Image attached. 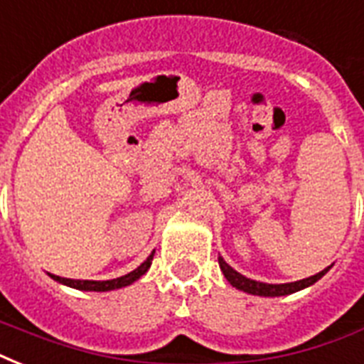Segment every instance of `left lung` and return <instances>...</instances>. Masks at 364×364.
I'll return each instance as SVG.
<instances>
[{
	"label": "left lung",
	"mask_w": 364,
	"mask_h": 364,
	"mask_svg": "<svg viewBox=\"0 0 364 364\" xmlns=\"http://www.w3.org/2000/svg\"><path fill=\"white\" fill-rule=\"evenodd\" d=\"M219 266H221L223 274L228 279V283L232 285V287L240 289L243 293L249 294H257V296H285V294H293L300 289H306L314 285L317 279H321L328 270H331V266H327L325 270H321L316 276L306 277V279H300V282H293V283H262V282H255V279H249V277L242 276L240 272H236L230 264H227V260L219 257Z\"/></svg>",
	"instance_id": "obj_1"
}]
</instances>
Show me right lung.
Returning <instances> with one entry per match:
<instances>
[{
	"label": "right lung",
	"instance_id": "right-lung-1",
	"mask_svg": "<svg viewBox=\"0 0 364 364\" xmlns=\"http://www.w3.org/2000/svg\"><path fill=\"white\" fill-rule=\"evenodd\" d=\"M151 262H153V253L149 255L147 260H143L141 264L137 266L136 270H132L130 274L126 276L117 277V279H107V282H92V279H70V277H60L50 274L54 282L62 283V285H68V287L79 289V291H96V293H105V291H113V289H121L126 285H132L134 282H137L139 277L145 274V272L151 268Z\"/></svg>",
	"mask_w": 364,
	"mask_h": 364
}]
</instances>
